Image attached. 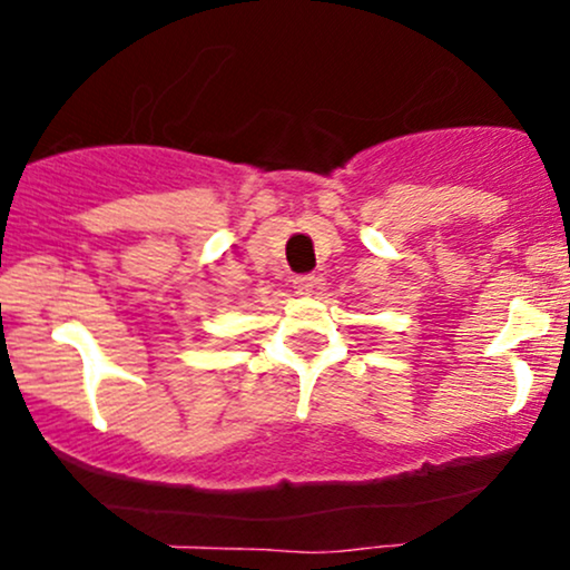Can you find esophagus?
I'll list each match as a JSON object with an SVG mask.
<instances>
[{"instance_id":"obj_1","label":"esophagus","mask_w":570,"mask_h":570,"mask_svg":"<svg viewBox=\"0 0 570 570\" xmlns=\"http://www.w3.org/2000/svg\"><path fill=\"white\" fill-rule=\"evenodd\" d=\"M322 286H324V278L322 276H313V273H311V276H297V278H294V292L303 294V297H311V294L316 292V289H322Z\"/></svg>"}]
</instances>
